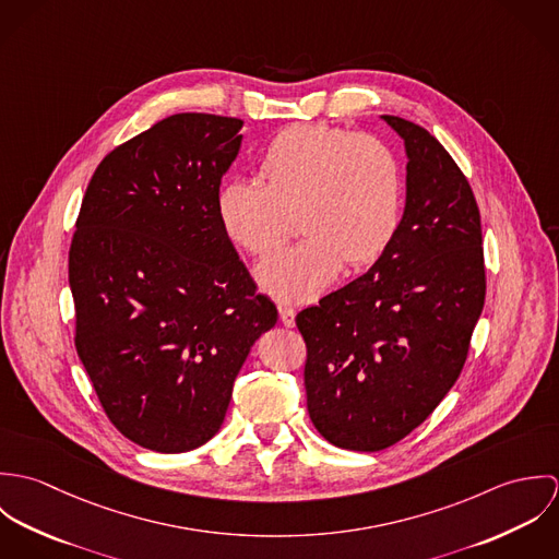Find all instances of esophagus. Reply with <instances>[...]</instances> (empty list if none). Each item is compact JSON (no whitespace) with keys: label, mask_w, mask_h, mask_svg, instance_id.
<instances>
[{"label":"esophagus","mask_w":559,"mask_h":559,"mask_svg":"<svg viewBox=\"0 0 559 559\" xmlns=\"http://www.w3.org/2000/svg\"><path fill=\"white\" fill-rule=\"evenodd\" d=\"M295 308H290V306H280V320H282V324L284 326H293L295 324Z\"/></svg>","instance_id":"34e87169"}]
</instances>
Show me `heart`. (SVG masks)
Instances as JSON below:
<instances>
[{
    "label": "heart",
    "mask_w": 559,
    "mask_h": 559,
    "mask_svg": "<svg viewBox=\"0 0 559 559\" xmlns=\"http://www.w3.org/2000/svg\"><path fill=\"white\" fill-rule=\"evenodd\" d=\"M260 182L235 178L217 193L224 233L251 255L288 239L293 217L306 239L264 260L255 275L280 301H310L342 273L392 245L404 209V174L381 138L326 124H293L264 148Z\"/></svg>",
    "instance_id": "obj_1"
}]
</instances>
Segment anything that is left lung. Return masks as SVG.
Segmentation results:
<instances>
[{
  "instance_id": "obj_1",
  "label": "left lung",
  "mask_w": 559,
  "mask_h": 559,
  "mask_svg": "<svg viewBox=\"0 0 559 559\" xmlns=\"http://www.w3.org/2000/svg\"><path fill=\"white\" fill-rule=\"evenodd\" d=\"M383 118L408 157L399 233L368 273L297 314L310 419L329 443L355 452L399 443L445 399L486 297L467 176L426 129Z\"/></svg>"
}]
</instances>
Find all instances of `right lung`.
<instances>
[{"mask_svg": "<svg viewBox=\"0 0 559 559\" xmlns=\"http://www.w3.org/2000/svg\"><path fill=\"white\" fill-rule=\"evenodd\" d=\"M242 120L174 114L98 163L69 251L75 348L109 421L163 454L217 435L277 310L217 217Z\"/></svg>", "mask_w": 559, "mask_h": 559, "instance_id": "obj_1", "label": "right lung"}]
</instances>
